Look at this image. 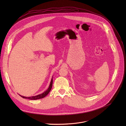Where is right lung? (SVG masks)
<instances>
[{
	"instance_id": "1",
	"label": "right lung",
	"mask_w": 126,
	"mask_h": 126,
	"mask_svg": "<svg viewBox=\"0 0 126 126\" xmlns=\"http://www.w3.org/2000/svg\"><path fill=\"white\" fill-rule=\"evenodd\" d=\"M52 84H53V77L51 79V82H50V85H49V86L48 87V88L47 89V90L44 91L43 93L41 94H39L38 95H36V96H32V97H24V96H21L20 95H19L21 97H22L23 98H24V99H29V100H37V99H42V98H44L46 96H47L48 93L50 92L51 90V88H52Z\"/></svg>"
}]
</instances>
